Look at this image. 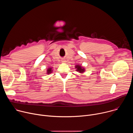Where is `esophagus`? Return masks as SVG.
<instances>
[{
    "instance_id": "34e87169",
    "label": "esophagus",
    "mask_w": 133,
    "mask_h": 133,
    "mask_svg": "<svg viewBox=\"0 0 133 133\" xmlns=\"http://www.w3.org/2000/svg\"><path fill=\"white\" fill-rule=\"evenodd\" d=\"M62 62H63V63H65V62H66V60H64V59H63L62 61Z\"/></svg>"
}]
</instances>
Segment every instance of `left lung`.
<instances>
[{"instance_id":"8db88e82","label":"left lung","mask_w":133,"mask_h":133,"mask_svg":"<svg viewBox=\"0 0 133 133\" xmlns=\"http://www.w3.org/2000/svg\"><path fill=\"white\" fill-rule=\"evenodd\" d=\"M75 68H76V70L78 72H80V73H83V72H84L85 70V69L84 68L82 67V66H81L79 65H76Z\"/></svg>"}]
</instances>
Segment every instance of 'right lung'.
<instances>
[{
  "label": "right lung",
  "mask_w": 133,
  "mask_h": 133,
  "mask_svg": "<svg viewBox=\"0 0 133 133\" xmlns=\"http://www.w3.org/2000/svg\"><path fill=\"white\" fill-rule=\"evenodd\" d=\"M52 68L51 67H50L49 68H48L47 70V74H49L50 73H51L52 71Z\"/></svg>",
  "instance_id": "add662e5"
}]
</instances>
